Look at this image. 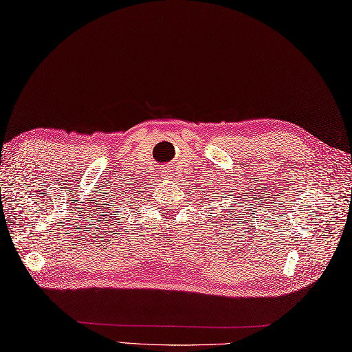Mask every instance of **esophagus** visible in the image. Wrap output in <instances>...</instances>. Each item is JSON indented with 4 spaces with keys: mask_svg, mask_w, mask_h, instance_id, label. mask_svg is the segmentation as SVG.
I'll list each match as a JSON object with an SVG mask.
<instances>
[{
    "mask_svg": "<svg viewBox=\"0 0 352 352\" xmlns=\"http://www.w3.org/2000/svg\"><path fill=\"white\" fill-rule=\"evenodd\" d=\"M161 176H164L166 179L171 177V170L170 168H164V170H162V175Z\"/></svg>",
    "mask_w": 352,
    "mask_h": 352,
    "instance_id": "obj_1",
    "label": "esophagus"
}]
</instances>
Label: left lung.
Here are the masks:
<instances>
[{
    "label": "left lung",
    "instance_id": "8db88e82",
    "mask_svg": "<svg viewBox=\"0 0 352 352\" xmlns=\"http://www.w3.org/2000/svg\"><path fill=\"white\" fill-rule=\"evenodd\" d=\"M221 197H222V199H227V192L224 195H221ZM237 209H241V201H239V200H237V203H231L228 209H224V210H227V218L231 217V218L234 219L237 215H241V212L236 213ZM231 222H233V226H236L234 221H231Z\"/></svg>",
    "mask_w": 352,
    "mask_h": 352
}]
</instances>
